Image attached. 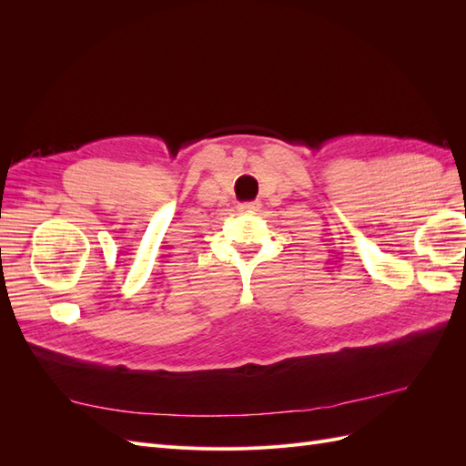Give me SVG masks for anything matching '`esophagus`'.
<instances>
[{
  "label": "esophagus",
  "mask_w": 466,
  "mask_h": 466,
  "mask_svg": "<svg viewBox=\"0 0 466 466\" xmlns=\"http://www.w3.org/2000/svg\"><path fill=\"white\" fill-rule=\"evenodd\" d=\"M260 208L258 202H245V204H238V209L241 211H257Z\"/></svg>",
  "instance_id": "obj_1"
}]
</instances>
